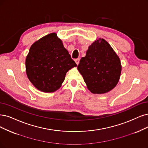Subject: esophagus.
Listing matches in <instances>:
<instances>
[{
	"mask_svg": "<svg viewBox=\"0 0 148 148\" xmlns=\"http://www.w3.org/2000/svg\"><path fill=\"white\" fill-rule=\"evenodd\" d=\"M79 62H80V59H79V58H77V59L75 60V62L76 63V64H77V65L79 64Z\"/></svg>",
	"mask_w": 148,
	"mask_h": 148,
	"instance_id": "obj_1",
	"label": "esophagus"
}]
</instances>
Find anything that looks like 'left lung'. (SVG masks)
<instances>
[{
  "mask_svg": "<svg viewBox=\"0 0 148 148\" xmlns=\"http://www.w3.org/2000/svg\"><path fill=\"white\" fill-rule=\"evenodd\" d=\"M121 69L118 56L103 38L91 44L77 66L87 88L93 94L106 93L113 90L119 80Z\"/></svg>",
  "mask_w": 148,
  "mask_h": 148,
  "instance_id": "obj_1",
  "label": "left lung"
}]
</instances>
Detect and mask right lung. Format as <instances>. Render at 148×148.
<instances>
[{"instance_id": "obj_1", "label": "right lung", "mask_w": 148, "mask_h": 148, "mask_svg": "<svg viewBox=\"0 0 148 148\" xmlns=\"http://www.w3.org/2000/svg\"><path fill=\"white\" fill-rule=\"evenodd\" d=\"M76 66L56 33L35 41L25 59L27 77L36 88L45 92L58 90L66 73Z\"/></svg>"}]
</instances>
